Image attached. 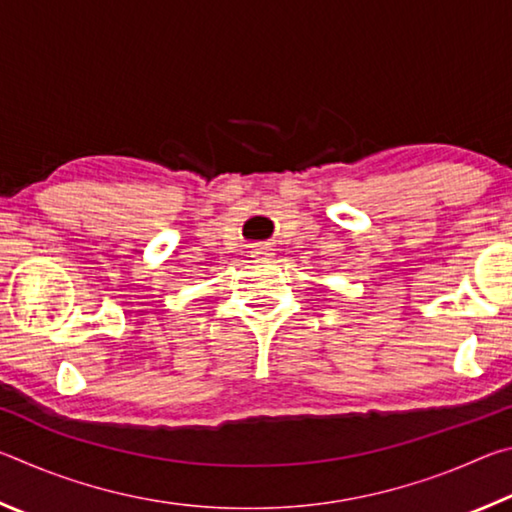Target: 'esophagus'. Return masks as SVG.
<instances>
[{
	"label": "esophagus",
	"mask_w": 512,
	"mask_h": 512,
	"mask_svg": "<svg viewBox=\"0 0 512 512\" xmlns=\"http://www.w3.org/2000/svg\"><path fill=\"white\" fill-rule=\"evenodd\" d=\"M271 250H273V248L268 246V244H257V246L253 248V253H255L257 257H264V259H266V257H271V255H273Z\"/></svg>",
	"instance_id": "1"
}]
</instances>
